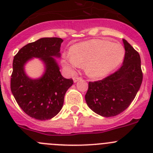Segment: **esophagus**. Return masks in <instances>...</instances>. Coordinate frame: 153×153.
Listing matches in <instances>:
<instances>
[{
	"label": "esophagus",
	"instance_id": "1",
	"mask_svg": "<svg viewBox=\"0 0 153 153\" xmlns=\"http://www.w3.org/2000/svg\"><path fill=\"white\" fill-rule=\"evenodd\" d=\"M73 79H74V83H76V82H77V81L79 80V79H80L81 77H79V76H74V77L73 78Z\"/></svg>",
	"mask_w": 153,
	"mask_h": 153
}]
</instances>
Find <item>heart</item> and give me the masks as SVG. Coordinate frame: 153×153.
<instances>
[{"mask_svg": "<svg viewBox=\"0 0 153 153\" xmlns=\"http://www.w3.org/2000/svg\"><path fill=\"white\" fill-rule=\"evenodd\" d=\"M125 50L120 44L94 39L74 46L72 54L65 56L63 65L68 69L86 66L87 75L94 78L107 75L124 59Z\"/></svg>", "mask_w": 153, "mask_h": 153, "instance_id": "heart-1", "label": "heart"}]
</instances>
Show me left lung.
I'll list each match as a JSON object with an SVG mask.
<instances>
[{
  "mask_svg": "<svg viewBox=\"0 0 153 153\" xmlns=\"http://www.w3.org/2000/svg\"><path fill=\"white\" fill-rule=\"evenodd\" d=\"M125 48L123 63L104 79L89 82L85 100L89 107L104 117L117 116L129 107L143 81L139 53L123 39Z\"/></svg>",
  "mask_w": 153,
  "mask_h": 153,
  "instance_id": "1",
  "label": "left lung"
}]
</instances>
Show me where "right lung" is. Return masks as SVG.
Instances as JSON below:
<instances>
[{
	"label": "right lung",
	"instance_id": "right-lung-1",
	"mask_svg": "<svg viewBox=\"0 0 153 153\" xmlns=\"http://www.w3.org/2000/svg\"><path fill=\"white\" fill-rule=\"evenodd\" d=\"M63 40L59 37H44L23 47L14 56L10 90L19 106L29 117L47 120L55 117L63 107L64 96L74 83L72 79L61 75L56 60L60 56ZM32 57L40 58L46 71L40 79H30L23 66Z\"/></svg>",
	"mask_w": 153,
	"mask_h": 153
}]
</instances>
